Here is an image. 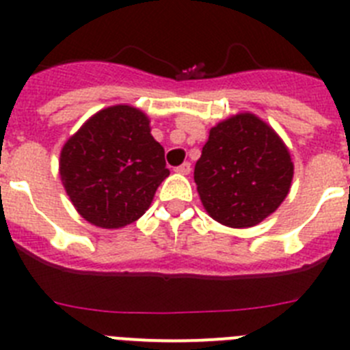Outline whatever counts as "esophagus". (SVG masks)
<instances>
[{"label": "esophagus", "instance_id": "34e87169", "mask_svg": "<svg viewBox=\"0 0 350 350\" xmlns=\"http://www.w3.org/2000/svg\"><path fill=\"white\" fill-rule=\"evenodd\" d=\"M175 172L180 173V175H189V173H191V164L189 163L180 164V166H177V168H175Z\"/></svg>", "mask_w": 350, "mask_h": 350}]
</instances>
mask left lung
Here are the masks:
<instances>
[{"label": "left lung", "mask_w": 350, "mask_h": 350, "mask_svg": "<svg viewBox=\"0 0 350 350\" xmlns=\"http://www.w3.org/2000/svg\"><path fill=\"white\" fill-rule=\"evenodd\" d=\"M292 177L286 145L253 113H237L214 125L195 166L202 205L230 228H250L276 212Z\"/></svg>", "instance_id": "1"}]
</instances>
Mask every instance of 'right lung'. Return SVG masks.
I'll list each match as a JSON object with an SVG mask.
<instances>
[{
	"mask_svg": "<svg viewBox=\"0 0 350 350\" xmlns=\"http://www.w3.org/2000/svg\"><path fill=\"white\" fill-rule=\"evenodd\" d=\"M168 175L148 116L129 104L90 116L59 152L68 198L79 216L98 228H124L139 219Z\"/></svg>",
	"mask_w": 350,
	"mask_h": 350,
	"instance_id": "add662e5",
	"label": "right lung"
}]
</instances>
